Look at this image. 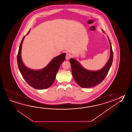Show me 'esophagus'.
<instances>
[{
    "label": "esophagus",
    "instance_id": "obj_1",
    "mask_svg": "<svg viewBox=\"0 0 132 132\" xmlns=\"http://www.w3.org/2000/svg\"><path fill=\"white\" fill-rule=\"evenodd\" d=\"M71 54L70 53H67V54H66V59H67V60L68 59H70L71 57Z\"/></svg>",
    "mask_w": 132,
    "mask_h": 132
}]
</instances>
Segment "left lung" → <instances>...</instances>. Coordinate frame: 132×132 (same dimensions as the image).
Returning a JSON list of instances; mask_svg holds the SVG:
<instances>
[{"label":"left lung","instance_id":"left-lung-1","mask_svg":"<svg viewBox=\"0 0 132 132\" xmlns=\"http://www.w3.org/2000/svg\"><path fill=\"white\" fill-rule=\"evenodd\" d=\"M104 32V31H103ZM109 38V37H108ZM111 54L106 65L99 71H89L81 66L78 61L70 59L72 73L75 81L82 88H90L101 83L108 75L113 61V53L110 41Z\"/></svg>","mask_w":132,"mask_h":132}]
</instances>
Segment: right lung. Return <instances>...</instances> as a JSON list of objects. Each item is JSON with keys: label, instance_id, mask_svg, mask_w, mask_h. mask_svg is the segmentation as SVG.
Listing matches in <instances>:
<instances>
[{"label": "right lung", "instance_id": "add662e5", "mask_svg": "<svg viewBox=\"0 0 132 132\" xmlns=\"http://www.w3.org/2000/svg\"><path fill=\"white\" fill-rule=\"evenodd\" d=\"M24 37L20 43L17 57L18 66L20 73L27 83L35 89H43L50 87L55 80L59 67L65 60L66 54L62 53L54 57L43 69L35 70L28 69L24 66L21 57V46Z\"/></svg>", "mask_w": 132, "mask_h": 132}]
</instances>
